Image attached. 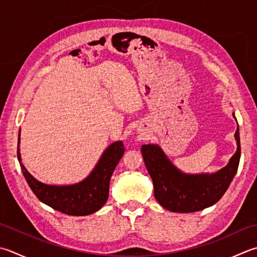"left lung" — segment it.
Returning a JSON list of instances; mask_svg holds the SVG:
<instances>
[{"label":"left lung","mask_w":257,"mask_h":257,"mask_svg":"<svg viewBox=\"0 0 257 257\" xmlns=\"http://www.w3.org/2000/svg\"><path fill=\"white\" fill-rule=\"evenodd\" d=\"M234 115V114H233ZM237 150L226 167L212 175L180 173L156 145H143L142 154L154 183V195L164 208L175 213L198 212L222 198L237 172L240 158L239 130L235 133Z\"/></svg>","instance_id":"obj_1"}]
</instances>
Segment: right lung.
Returning a JSON list of instances; mask_svg holds the SVG:
<instances>
[{"label": "right lung", "instance_id": "add662e5", "mask_svg": "<svg viewBox=\"0 0 257 257\" xmlns=\"http://www.w3.org/2000/svg\"><path fill=\"white\" fill-rule=\"evenodd\" d=\"M18 140V159L22 173L34 195L45 205L71 216L93 214L102 207L109 196V183L115 166L121 159L124 146L115 142L105 149L97 166L82 182L70 186H51L40 183L30 174L21 163Z\"/></svg>", "mask_w": 257, "mask_h": 257}]
</instances>
